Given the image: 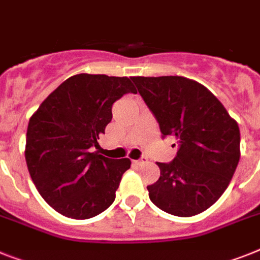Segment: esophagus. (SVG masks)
Wrapping results in <instances>:
<instances>
[{
    "label": "esophagus",
    "instance_id": "esophagus-1",
    "mask_svg": "<svg viewBox=\"0 0 260 260\" xmlns=\"http://www.w3.org/2000/svg\"><path fill=\"white\" fill-rule=\"evenodd\" d=\"M148 162V158L147 157H141L140 160H135L134 164L135 165H137V167H141V165H144V164Z\"/></svg>",
    "mask_w": 260,
    "mask_h": 260
}]
</instances>
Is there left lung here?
<instances>
[{
	"instance_id": "left-lung-1",
	"label": "left lung",
	"mask_w": 260,
	"mask_h": 260,
	"mask_svg": "<svg viewBox=\"0 0 260 260\" xmlns=\"http://www.w3.org/2000/svg\"><path fill=\"white\" fill-rule=\"evenodd\" d=\"M131 79L156 116L161 134L177 140L174 160L156 162L160 178L147 186L150 201L172 215L200 214L219 200L234 176L241 157L238 123L196 80L184 76Z\"/></svg>"
}]
</instances>
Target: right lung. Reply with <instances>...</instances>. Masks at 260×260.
<instances>
[{
    "label": "right lung",
    "instance_id": "obj_1",
    "mask_svg": "<svg viewBox=\"0 0 260 260\" xmlns=\"http://www.w3.org/2000/svg\"><path fill=\"white\" fill-rule=\"evenodd\" d=\"M136 93L126 76L78 74L55 88L32 113L25 158L30 177L54 210L74 219L100 214L115 201L129 158L98 152V139L112 119V104Z\"/></svg>",
    "mask_w": 260,
    "mask_h": 260
}]
</instances>
